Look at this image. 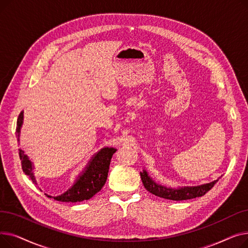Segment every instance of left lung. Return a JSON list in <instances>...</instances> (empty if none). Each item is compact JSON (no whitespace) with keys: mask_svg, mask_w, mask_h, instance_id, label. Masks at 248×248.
Returning <instances> with one entry per match:
<instances>
[{"mask_svg":"<svg viewBox=\"0 0 248 248\" xmlns=\"http://www.w3.org/2000/svg\"><path fill=\"white\" fill-rule=\"evenodd\" d=\"M140 178L142 181V184H144L145 188L150 193L155 195V196L158 197L168 199V200H173V201H182V200H188V199H193L196 197H201L209 191L217 182L216 180L211 182V183L196 186V187H182L178 189H173V188H167L165 186L155 183V182L149 177L148 173L145 170L140 173Z\"/></svg>","mask_w":248,"mask_h":248,"instance_id":"8db88e82","label":"left lung"}]
</instances>
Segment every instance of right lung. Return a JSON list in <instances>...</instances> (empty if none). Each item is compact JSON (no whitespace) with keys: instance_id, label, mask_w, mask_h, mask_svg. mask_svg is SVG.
Returning a JSON list of instances; mask_svg holds the SVG:
<instances>
[{"instance_id":"add662e5","label":"right lung","mask_w":248,"mask_h":248,"mask_svg":"<svg viewBox=\"0 0 248 248\" xmlns=\"http://www.w3.org/2000/svg\"><path fill=\"white\" fill-rule=\"evenodd\" d=\"M23 124V111L20 112L17 120V128L16 133L20 134V129ZM116 152L113 148H103L101 149L94 157H93L91 161L88 163L85 170L81 175L78 176L75 184L65 193L61 194L60 196L52 197L47 196L49 198H54L57 201L61 202H81L84 200H88L91 197L101 190L104 186L108 179L109 164L112 158V155ZM19 157L22 164L23 172L28 175L33 183L36 184L35 177L33 175V167L32 162L29 161L28 157L24 154L22 149H19Z\"/></svg>"}]
</instances>
